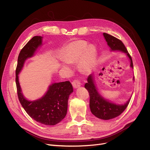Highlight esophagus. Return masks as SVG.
Returning <instances> with one entry per match:
<instances>
[{"instance_id":"obj_1","label":"esophagus","mask_w":150,"mask_h":150,"mask_svg":"<svg viewBox=\"0 0 150 150\" xmlns=\"http://www.w3.org/2000/svg\"><path fill=\"white\" fill-rule=\"evenodd\" d=\"M72 85H73L74 89H77V88H78V87H79L81 84L79 81L74 80L73 81V82H72Z\"/></svg>"}]
</instances>
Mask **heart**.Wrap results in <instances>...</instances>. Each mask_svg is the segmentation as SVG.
<instances>
[{"instance_id": "obj_1", "label": "heart", "mask_w": 150, "mask_h": 150, "mask_svg": "<svg viewBox=\"0 0 150 150\" xmlns=\"http://www.w3.org/2000/svg\"><path fill=\"white\" fill-rule=\"evenodd\" d=\"M61 57L67 64L77 63V69L81 73L89 74L96 65L97 51L94 45H88L84 40H75L62 49ZM60 66L63 68H68L64 63H61Z\"/></svg>"}]
</instances>
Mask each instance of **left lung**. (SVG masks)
Listing matches in <instances>:
<instances>
[{
  "label": "left lung",
  "mask_w": 150,
  "mask_h": 150,
  "mask_svg": "<svg viewBox=\"0 0 150 150\" xmlns=\"http://www.w3.org/2000/svg\"><path fill=\"white\" fill-rule=\"evenodd\" d=\"M103 35L111 51H118L126 54L127 57L130 59V67L133 69L132 59L122 41L105 33H103ZM133 80H134V77ZM84 87L89 93V107L93 115L100 119L110 120L119 116L125 110L131 99L130 97L123 104H115L106 99L98 91L96 85L94 74H90L87 77V82L85 84Z\"/></svg>",
  "instance_id": "left-lung-1"
}]
</instances>
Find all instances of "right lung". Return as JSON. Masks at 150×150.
I'll list each match as a JSON object with an SVG mask.
<instances>
[{"label": "right lung", "mask_w": 150, "mask_h": 150, "mask_svg": "<svg viewBox=\"0 0 150 150\" xmlns=\"http://www.w3.org/2000/svg\"><path fill=\"white\" fill-rule=\"evenodd\" d=\"M43 37L35 36L20 51L16 69V85L20 104L28 115L42 124L54 125L66 117L68 110L69 96L73 92L69 81L54 82L50 84L48 91L40 99L29 100L24 97L20 85L18 74L25 61L33 57L36 51L42 46Z\"/></svg>", "instance_id": "add662e5"}]
</instances>
